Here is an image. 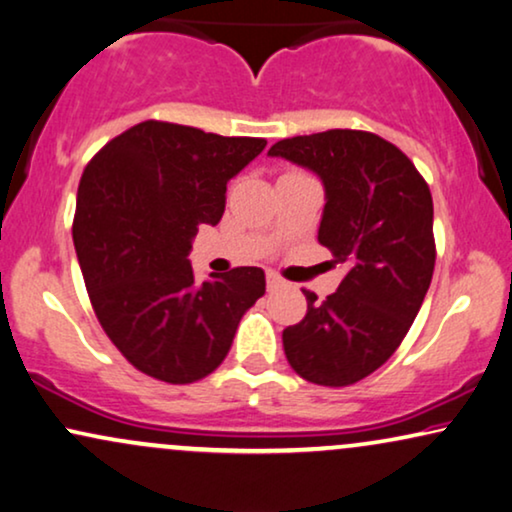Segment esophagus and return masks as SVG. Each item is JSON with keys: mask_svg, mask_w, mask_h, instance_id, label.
Returning <instances> with one entry per match:
<instances>
[{"mask_svg": "<svg viewBox=\"0 0 512 512\" xmlns=\"http://www.w3.org/2000/svg\"><path fill=\"white\" fill-rule=\"evenodd\" d=\"M281 285H283L281 276L274 274V271H267V288L269 290H276V288H281Z\"/></svg>", "mask_w": 512, "mask_h": 512, "instance_id": "1", "label": "esophagus"}]
</instances>
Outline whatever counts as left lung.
<instances>
[{
    "label": "left lung",
    "instance_id": "left-lung-1",
    "mask_svg": "<svg viewBox=\"0 0 512 512\" xmlns=\"http://www.w3.org/2000/svg\"><path fill=\"white\" fill-rule=\"evenodd\" d=\"M323 180L318 241L344 267L337 292L283 330L285 358L318 386H351L386 363L424 304L435 267L433 199L414 163L367 131L332 128L276 142Z\"/></svg>",
    "mask_w": 512,
    "mask_h": 512
}]
</instances>
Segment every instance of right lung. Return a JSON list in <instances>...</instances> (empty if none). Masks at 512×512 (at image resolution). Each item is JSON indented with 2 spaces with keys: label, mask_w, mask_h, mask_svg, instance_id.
<instances>
[{
  "label": "right lung",
  "mask_w": 512,
  "mask_h": 512,
  "mask_svg": "<svg viewBox=\"0 0 512 512\" xmlns=\"http://www.w3.org/2000/svg\"><path fill=\"white\" fill-rule=\"evenodd\" d=\"M267 140L142 121L88 161L72 238L93 311L135 370L192 384L227 358L243 313L267 290L260 267L196 283L187 255L222 220L227 182Z\"/></svg>",
  "instance_id": "obj_1"
}]
</instances>
